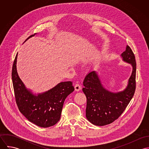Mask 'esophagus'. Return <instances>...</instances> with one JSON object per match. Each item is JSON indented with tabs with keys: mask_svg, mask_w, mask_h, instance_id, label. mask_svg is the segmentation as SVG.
I'll return each instance as SVG.
<instances>
[{
	"mask_svg": "<svg viewBox=\"0 0 149 149\" xmlns=\"http://www.w3.org/2000/svg\"><path fill=\"white\" fill-rule=\"evenodd\" d=\"M81 85H80L79 84H78V83L76 84L74 86V89H75V91H80L81 89Z\"/></svg>",
	"mask_w": 149,
	"mask_h": 149,
	"instance_id": "1",
	"label": "esophagus"
}]
</instances>
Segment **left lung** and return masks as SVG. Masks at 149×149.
<instances>
[{"mask_svg": "<svg viewBox=\"0 0 149 149\" xmlns=\"http://www.w3.org/2000/svg\"><path fill=\"white\" fill-rule=\"evenodd\" d=\"M123 61L131 65L132 71L127 86L121 92L114 93L102 85L96 71L89 72L83 81V91L86 97V117L93 125L105 126L116 120L132 99L136 88V61L129 46L121 54Z\"/></svg>", "mask_w": 149, "mask_h": 149, "instance_id": "left-lung-1", "label": "left lung"}]
</instances>
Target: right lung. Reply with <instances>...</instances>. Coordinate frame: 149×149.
I'll list each match as a JSON object with an SVG mask.
<instances>
[{
  "instance_id": "add662e5",
  "label": "right lung",
  "mask_w": 149,
  "mask_h": 149,
  "mask_svg": "<svg viewBox=\"0 0 149 149\" xmlns=\"http://www.w3.org/2000/svg\"><path fill=\"white\" fill-rule=\"evenodd\" d=\"M35 34L30 36L25 41ZM17 54L12 68V81L15 101L19 111L30 122L39 127L54 126L60 119L65 99L74 90L72 82H61L46 92L34 95L26 88L18 76L17 70Z\"/></svg>"
}]
</instances>
